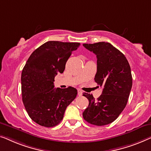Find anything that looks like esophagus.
<instances>
[{
	"instance_id": "obj_1",
	"label": "esophagus",
	"mask_w": 151,
	"mask_h": 151,
	"mask_svg": "<svg viewBox=\"0 0 151 151\" xmlns=\"http://www.w3.org/2000/svg\"><path fill=\"white\" fill-rule=\"evenodd\" d=\"M82 94H83L82 91L80 90H78V96H82Z\"/></svg>"
}]
</instances>
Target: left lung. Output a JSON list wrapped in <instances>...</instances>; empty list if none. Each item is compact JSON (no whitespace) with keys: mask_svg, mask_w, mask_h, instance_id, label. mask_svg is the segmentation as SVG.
<instances>
[{"mask_svg":"<svg viewBox=\"0 0 151 151\" xmlns=\"http://www.w3.org/2000/svg\"><path fill=\"white\" fill-rule=\"evenodd\" d=\"M83 46L96 55L94 81L103 88L96 100L92 94L84 93L89 105L83 116L91 124L103 126L114 122L126 107L132 88L131 67L124 54L110 43L101 42Z\"/></svg>","mask_w":151,"mask_h":151,"instance_id":"8db88e82","label":"left lung"}]
</instances>
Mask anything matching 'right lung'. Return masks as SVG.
<instances>
[{"label":"right lung","instance_id":"add662e5","mask_svg":"<svg viewBox=\"0 0 151 151\" xmlns=\"http://www.w3.org/2000/svg\"><path fill=\"white\" fill-rule=\"evenodd\" d=\"M80 43L49 41L34 50L21 75L22 98L32 120L45 127L56 126L66 107L77 95L73 87L54 88L55 76L63 73L65 63Z\"/></svg>","mask_w":151,"mask_h":151}]
</instances>
